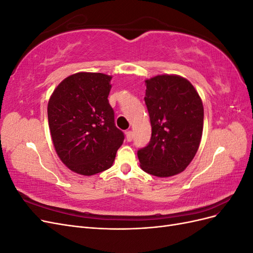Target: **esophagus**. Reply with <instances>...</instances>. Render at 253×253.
I'll return each mask as SVG.
<instances>
[{
    "instance_id": "34e87169",
    "label": "esophagus",
    "mask_w": 253,
    "mask_h": 253,
    "mask_svg": "<svg viewBox=\"0 0 253 253\" xmlns=\"http://www.w3.org/2000/svg\"><path fill=\"white\" fill-rule=\"evenodd\" d=\"M126 141H132L133 140V132L132 131H126Z\"/></svg>"
}]
</instances>
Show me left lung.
<instances>
[{
	"label": "left lung",
	"instance_id": "left-lung-1",
	"mask_svg": "<svg viewBox=\"0 0 253 253\" xmlns=\"http://www.w3.org/2000/svg\"><path fill=\"white\" fill-rule=\"evenodd\" d=\"M144 82L152 137L137 155L144 172L170 177L185 171L200 148L203 101L192 83L178 75H157Z\"/></svg>",
	"mask_w": 253,
	"mask_h": 253
}]
</instances>
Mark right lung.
Returning a JSON list of instances; mask_svg holds the SVG:
<instances>
[{
  "label": "right lung",
  "instance_id": "1",
  "mask_svg": "<svg viewBox=\"0 0 253 253\" xmlns=\"http://www.w3.org/2000/svg\"><path fill=\"white\" fill-rule=\"evenodd\" d=\"M112 76L80 72L52 91L48 126L57 155L71 171L90 176L113 166L125 135L114 122L108 97Z\"/></svg>",
  "mask_w": 253,
  "mask_h": 253
}]
</instances>
